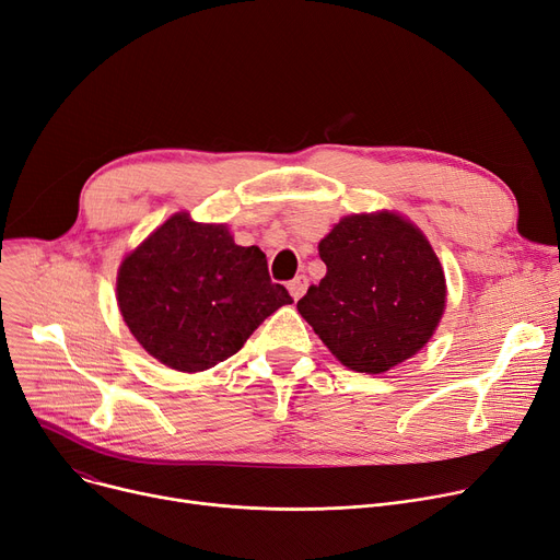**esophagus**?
<instances>
[{
  "instance_id": "obj_1",
  "label": "esophagus",
  "mask_w": 560,
  "mask_h": 560,
  "mask_svg": "<svg viewBox=\"0 0 560 560\" xmlns=\"http://www.w3.org/2000/svg\"><path fill=\"white\" fill-rule=\"evenodd\" d=\"M306 288H308V279L302 275V277H295L292 279L290 283H288V292H290V298L292 300H300L304 292H306Z\"/></svg>"
}]
</instances>
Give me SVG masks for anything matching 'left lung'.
<instances>
[{"label":"left lung","instance_id":"1","mask_svg":"<svg viewBox=\"0 0 560 560\" xmlns=\"http://www.w3.org/2000/svg\"><path fill=\"white\" fill-rule=\"evenodd\" d=\"M327 275L300 315L349 370L384 374L433 338L447 281L422 229L397 211L351 213L319 241Z\"/></svg>","mask_w":560,"mask_h":560}]
</instances>
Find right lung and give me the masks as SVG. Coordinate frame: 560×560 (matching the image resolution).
I'll return each instance as SVG.
<instances>
[{
	"label": "right lung",
	"instance_id": "1",
	"mask_svg": "<svg viewBox=\"0 0 560 560\" xmlns=\"http://www.w3.org/2000/svg\"><path fill=\"white\" fill-rule=\"evenodd\" d=\"M115 298L147 354L188 374L233 357L265 317L292 304L256 245H235L229 224L195 222L188 211L122 258Z\"/></svg>",
	"mask_w": 560,
	"mask_h": 560
}]
</instances>
